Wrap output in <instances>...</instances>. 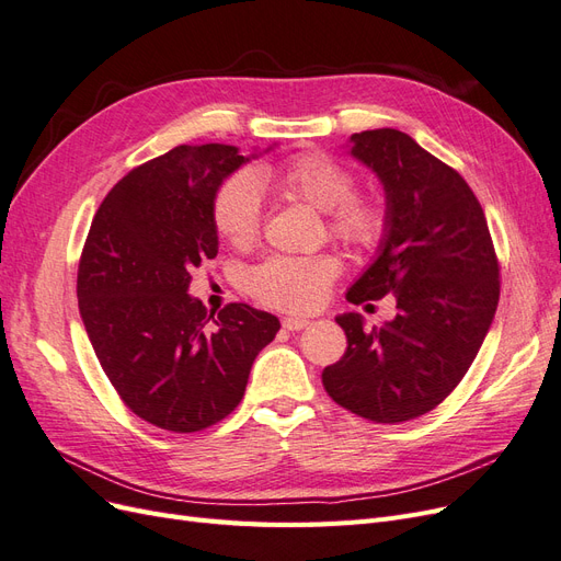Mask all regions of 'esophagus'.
I'll return each mask as SVG.
<instances>
[{"instance_id": "esophagus-1", "label": "esophagus", "mask_w": 561, "mask_h": 561, "mask_svg": "<svg viewBox=\"0 0 561 561\" xmlns=\"http://www.w3.org/2000/svg\"><path fill=\"white\" fill-rule=\"evenodd\" d=\"M283 328H285V330H293V332H297V330L309 328V320H307V318H295V316H287V318H283Z\"/></svg>"}]
</instances>
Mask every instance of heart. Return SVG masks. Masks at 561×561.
<instances>
[{"instance_id": "heart-1", "label": "heart", "mask_w": 561, "mask_h": 561, "mask_svg": "<svg viewBox=\"0 0 561 561\" xmlns=\"http://www.w3.org/2000/svg\"><path fill=\"white\" fill-rule=\"evenodd\" d=\"M262 182L293 201L325 213L328 233L355 250H377L388 231V213L371 194L353 192V178L332 157L311 151L278 168H268ZM262 192L250 173H236L219 184L213 201L217 233L233 248H250L262 233ZM339 274V264L318 257H285L276 254L248 274V290L271 309L311 313L328 299Z\"/></svg>"}]
</instances>
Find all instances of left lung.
Returning <instances> with one entry per match:
<instances>
[{"label": "left lung", "mask_w": 561, "mask_h": 561, "mask_svg": "<svg viewBox=\"0 0 561 561\" xmlns=\"http://www.w3.org/2000/svg\"><path fill=\"white\" fill-rule=\"evenodd\" d=\"M351 154L383 184L388 231L346 299L393 295L398 313L371 330L358 313L336 316L348 346L322 369V386L353 414L402 423L435 410L466 377L499 307V260L468 182L410 135L353 133Z\"/></svg>", "instance_id": "8db88e82"}]
</instances>
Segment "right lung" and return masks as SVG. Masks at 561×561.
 Wrapping results in <instances>:
<instances>
[{"mask_svg": "<svg viewBox=\"0 0 561 561\" xmlns=\"http://www.w3.org/2000/svg\"><path fill=\"white\" fill-rule=\"evenodd\" d=\"M245 161L239 147L210 142L133 168L100 203L83 243V328L118 398L163 431L196 433L229 416L280 330L276 316L248 304L215 318L186 295L192 271L217 254L215 194Z\"/></svg>", "mask_w": 561, "mask_h": 561, "instance_id": "add662e5", "label": "right lung"}]
</instances>
